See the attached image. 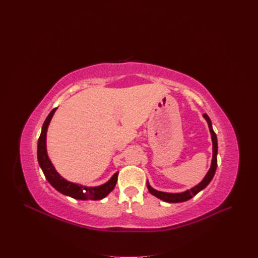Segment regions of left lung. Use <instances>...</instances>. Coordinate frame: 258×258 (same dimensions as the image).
<instances>
[{"label": "left lung", "instance_id": "obj_1", "mask_svg": "<svg viewBox=\"0 0 258 258\" xmlns=\"http://www.w3.org/2000/svg\"><path fill=\"white\" fill-rule=\"evenodd\" d=\"M204 118L206 119L207 123H208V126H209V131H210V134H211V139H212V151H213V154H212V161H211V166H210V169L208 170V172L206 173L205 177L203 178V180L198 183L197 186H195L194 188L190 189V190H187L186 192H182V193H165V192H160V191H157L155 189H153L150 185L149 182L147 181V188H148L149 192L154 195L155 197L165 201V202H168V203H178V202H183V201H187V200H190L191 198H193L195 195H197L201 190H203L208 183L211 181L214 173H215V170H216V166H217V158H216V155H217V139H216V135L215 133L213 132V128H212V124H211V120L210 118L208 117L207 114H203Z\"/></svg>", "mask_w": 258, "mask_h": 258}]
</instances>
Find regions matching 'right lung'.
<instances>
[{
	"label": "right lung",
	"mask_w": 258,
	"mask_h": 258,
	"mask_svg": "<svg viewBox=\"0 0 258 258\" xmlns=\"http://www.w3.org/2000/svg\"><path fill=\"white\" fill-rule=\"evenodd\" d=\"M57 108H54L50 114L47 116L43 127L42 133L38 142V160L39 164L51 185L60 193L72 197L79 200H101L105 198L110 192H111L117 182L118 172H115L113 176L110 178L106 183L98 187H85L78 183H73L65 178H63L55 169L52 162L50 161L47 154L46 147V136L49 123L56 111Z\"/></svg>",
	"instance_id": "add662e5"
}]
</instances>
